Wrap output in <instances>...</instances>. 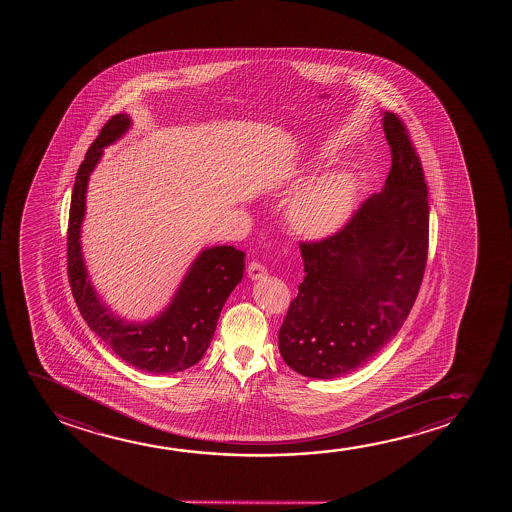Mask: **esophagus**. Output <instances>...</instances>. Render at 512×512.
Listing matches in <instances>:
<instances>
[{"instance_id": "1", "label": "esophagus", "mask_w": 512, "mask_h": 512, "mask_svg": "<svg viewBox=\"0 0 512 512\" xmlns=\"http://www.w3.org/2000/svg\"><path fill=\"white\" fill-rule=\"evenodd\" d=\"M266 274L267 269L264 264H260V262H257V260L250 262V266H248V276H250L252 280H262Z\"/></svg>"}]
</instances>
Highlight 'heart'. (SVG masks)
<instances>
[{"label":"heart","mask_w":512,"mask_h":512,"mask_svg":"<svg viewBox=\"0 0 512 512\" xmlns=\"http://www.w3.org/2000/svg\"><path fill=\"white\" fill-rule=\"evenodd\" d=\"M357 197V178L346 169L330 171L309 183L292 199L288 218L306 238H325L350 218Z\"/></svg>","instance_id":"b5f03b06"}]
</instances>
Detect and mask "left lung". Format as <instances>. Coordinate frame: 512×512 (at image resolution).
I'll list each match as a JSON object with an SVG mask.
<instances>
[{
    "instance_id": "8db88e82",
    "label": "left lung",
    "mask_w": 512,
    "mask_h": 512,
    "mask_svg": "<svg viewBox=\"0 0 512 512\" xmlns=\"http://www.w3.org/2000/svg\"><path fill=\"white\" fill-rule=\"evenodd\" d=\"M392 152L385 189L341 231L301 246L304 280L281 323L285 364L330 379L374 357L406 322L427 266V183L404 122L383 113Z\"/></svg>"
}]
</instances>
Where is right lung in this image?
I'll return each instance as SVG.
<instances>
[{
  "instance_id": "1",
  "label": "right lung",
  "mask_w": 512,
  "mask_h": 512,
  "mask_svg": "<svg viewBox=\"0 0 512 512\" xmlns=\"http://www.w3.org/2000/svg\"><path fill=\"white\" fill-rule=\"evenodd\" d=\"M129 126L131 119L127 115H113L78 168L68 222V278L80 315L122 360L152 374L180 372L196 365L208 350L220 311L243 278L245 252L225 245L203 250L185 274L171 304L154 320L126 322L101 302L87 276L80 248L85 192L103 148L119 140Z\"/></svg>"
}]
</instances>
